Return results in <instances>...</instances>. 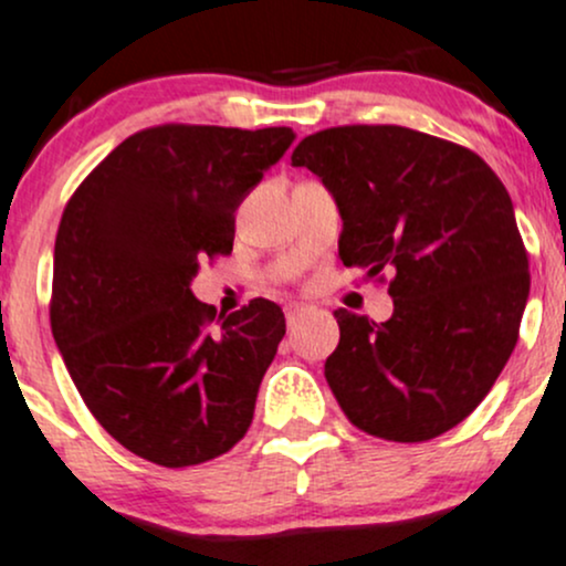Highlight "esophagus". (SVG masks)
I'll use <instances>...</instances> for the list:
<instances>
[{
	"mask_svg": "<svg viewBox=\"0 0 566 566\" xmlns=\"http://www.w3.org/2000/svg\"><path fill=\"white\" fill-rule=\"evenodd\" d=\"M304 313H307V307H304V304H289V307H285V321H289V326L294 328L296 323L302 321Z\"/></svg>",
	"mask_w": 566,
	"mask_h": 566,
	"instance_id": "esophagus-1",
	"label": "esophagus"
}]
</instances>
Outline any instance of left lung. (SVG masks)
I'll return each mask as SVG.
<instances>
[{"mask_svg": "<svg viewBox=\"0 0 566 566\" xmlns=\"http://www.w3.org/2000/svg\"><path fill=\"white\" fill-rule=\"evenodd\" d=\"M313 170L342 216L339 259L390 272L385 323L336 310L326 382L355 428L417 443L484 401L518 339L530 262L503 181L479 155L401 125L313 133Z\"/></svg>", "mask_w": 566, "mask_h": 566, "instance_id": "1", "label": "left lung"}]
</instances>
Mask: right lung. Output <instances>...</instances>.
Masks as SVG:
<instances>
[{
  "mask_svg": "<svg viewBox=\"0 0 566 566\" xmlns=\"http://www.w3.org/2000/svg\"><path fill=\"white\" fill-rule=\"evenodd\" d=\"M294 138L291 128H146L61 216L53 339L101 428L155 465H200L251 428L283 310L253 300L213 327L192 281L200 262L232 251L234 211Z\"/></svg>",
  "mask_w": 566,
  "mask_h": 566,
  "instance_id": "1",
  "label": "right lung"
}]
</instances>
